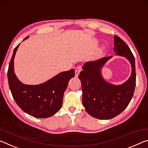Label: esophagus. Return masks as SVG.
Instances as JSON below:
<instances>
[{
  "label": "esophagus",
  "mask_w": 148,
  "mask_h": 148,
  "mask_svg": "<svg viewBox=\"0 0 148 148\" xmlns=\"http://www.w3.org/2000/svg\"><path fill=\"white\" fill-rule=\"evenodd\" d=\"M81 66H77L75 69V77H78L80 73V72L81 71Z\"/></svg>",
  "instance_id": "34e87169"
}]
</instances>
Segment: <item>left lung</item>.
Masks as SVG:
<instances>
[{
    "mask_svg": "<svg viewBox=\"0 0 148 148\" xmlns=\"http://www.w3.org/2000/svg\"><path fill=\"white\" fill-rule=\"evenodd\" d=\"M114 52L125 57L132 67L129 79L122 84L108 83L101 75V68L112 56L88 62L83 66L79 79L83 90V104L86 112L99 119H110L121 113L132 100L136 86L135 59L127 45L114 36Z\"/></svg>",
    "mask_w": 148,
    "mask_h": 148,
    "instance_id": "1",
    "label": "left lung"
}]
</instances>
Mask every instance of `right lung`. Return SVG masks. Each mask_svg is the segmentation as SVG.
I'll return each mask as SVG.
<instances>
[{"label":"right lung","instance_id":"1","mask_svg":"<svg viewBox=\"0 0 148 148\" xmlns=\"http://www.w3.org/2000/svg\"><path fill=\"white\" fill-rule=\"evenodd\" d=\"M29 38L27 37L24 40ZM20 44L14 48L8 70L9 87L14 100L24 112L36 118H47L56 114L62 108L63 97L75 70L60 73L47 82L37 85L21 83L14 69V60Z\"/></svg>","mask_w":148,"mask_h":148}]
</instances>
